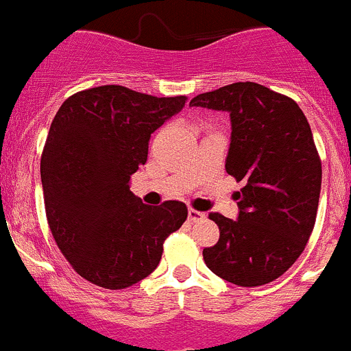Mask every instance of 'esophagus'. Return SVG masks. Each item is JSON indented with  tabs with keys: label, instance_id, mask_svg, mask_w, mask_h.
<instances>
[{
	"label": "esophagus",
	"instance_id": "34e87169",
	"mask_svg": "<svg viewBox=\"0 0 351 351\" xmlns=\"http://www.w3.org/2000/svg\"><path fill=\"white\" fill-rule=\"evenodd\" d=\"M188 219L191 220V222H198V220L205 219V213L198 212V210H195V208H189L188 210Z\"/></svg>",
	"mask_w": 351,
	"mask_h": 351
}]
</instances>
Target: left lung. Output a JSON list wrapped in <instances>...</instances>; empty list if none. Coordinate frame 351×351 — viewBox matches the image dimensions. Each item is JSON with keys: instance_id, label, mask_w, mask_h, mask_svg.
<instances>
[{"instance_id": "obj_1", "label": "left lung", "mask_w": 351, "mask_h": 351, "mask_svg": "<svg viewBox=\"0 0 351 351\" xmlns=\"http://www.w3.org/2000/svg\"><path fill=\"white\" fill-rule=\"evenodd\" d=\"M189 105L231 115L226 170L245 186L239 219L212 212L220 238L203 250L206 267L243 288L276 281L305 250L315 226L322 165L312 129L295 99L256 82H234Z\"/></svg>"}]
</instances>
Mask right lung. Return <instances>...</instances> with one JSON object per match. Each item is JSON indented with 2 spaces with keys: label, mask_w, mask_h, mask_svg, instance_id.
Listing matches in <instances>:
<instances>
[{
  "label": "right lung",
  "mask_w": 351,
  "mask_h": 351,
  "mask_svg": "<svg viewBox=\"0 0 351 351\" xmlns=\"http://www.w3.org/2000/svg\"><path fill=\"white\" fill-rule=\"evenodd\" d=\"M186 101L110 84L69 96L56 112L41 155L46 219L86 281L123 289L148 278L188 219L182 202L148 206L131 191L152 134Z\"/></svg>",
  "instance_id": "right-lung-1"
}]
</instances>
